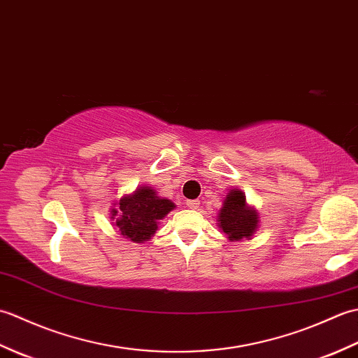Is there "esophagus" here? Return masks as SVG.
I'll use <instances>...</instances> for the list:
<instances>
[{"mask_svg":"<svg viewBox=\"0 0 358 358\" xmlns=\"http://www.w3.org/2000/svg\"><path fill=\"white\" fill-rule=\"evenodd\" d=\"M186 204H187V208H191V209H199L200 208V200H187Z\"/></svg>","mask_w":358,"mask_h":358,"instance_id":"esophagus-1","label":"esophagus"}]
</instances>
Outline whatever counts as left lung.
<instances>
[{
	"mask_svg": "<svg viewBox=\"0 0 358 358\" xmlns=\"http://www.w3.org/2000/svg\"><path fill=\"white\" fill-rule=\"evenodd\" d=\"M218 226L232 241L250 238L255 232L258 226L257 212L248 208L245 194L238 189H232L231 194H227L218 214Z\"/></svg>",
	"mask_w": 358,
	"mask_h": 358,
	"instance_id": "1",
	"label": "left lung"
}]
</instances>
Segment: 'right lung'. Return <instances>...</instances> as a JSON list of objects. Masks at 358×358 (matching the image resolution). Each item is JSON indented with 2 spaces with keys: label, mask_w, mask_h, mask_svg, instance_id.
Returning a JSON list of instances; mask_svg holds the SVG:
<instances>
[{
  "label": "right lung",
  "mask_w": 358,
  "mask_h": 358,
  "mask_svg": "<svg viewBox=\"0 0 358 358\" xmlns=\"http://www.w3.org/2000/svg\"><path fill=\"white\" fill-rule=\"evenodd\" d=\"M118 210L112 209V218L120 214L115 224L126 238L135 243L149 240L158 229L157 223L175 208L171 200L159 199L152 187H140L132 195L120 200Z\"/></svg>",
  "instance_id": "1"
}]
</instances>
